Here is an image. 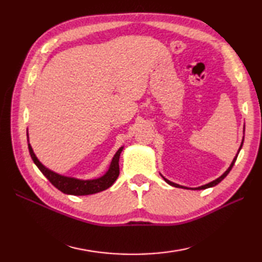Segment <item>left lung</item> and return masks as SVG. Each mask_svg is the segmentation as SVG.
Segmentation results:
<instances>
[{"label":"left lung","mask_w":262,"mask_h":262,"mask_svg":"<svg viewBox=\"0 0 262 262\" xmlns=\"http://www.w3.org/2000/svg\"><path fill=\"white\" fill-rule=\"evenodd\" d=\"M242 145H243V140H242V143H241V146H240V148H238V151H237V154H238V152H240V149L242 148ZM237 154L235 155V158L233 159V161H232V163H231V165L229 166V169H227L223 174H222L220 178H217V179H215V180H213L211 182H209V183H206V185H204V186H200V187H197V188H187V187H183V186H180V185H178V183H174V182H172V181H170V180H168L166 179V178H164L162 174V178L163 179L165 180V182L166 183H169L170 186H173V187H177V188H183V189H193V190H202V189H207V188H210V187H214V186H216V185H219V183L224 179V178L230 173V171L232 170V168H233V165H234V163H235V161H236V158H237Z\"/></svg>","instance_id":"1"}]
</instances>
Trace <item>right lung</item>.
<instances>
[{
	"mask_svg": "<svg viewBox=\"0 0 262 262\" xmlns=\"http://www.w3.org/2000/svg\"><path fill=\"white\" fill-rule=\"evenodd\" d=\"M28 148H29V153L31 155V159L33 161L38 169L42 172V174L45 176L47 179L51 181L54 187H56L58 190L66 194H73V196H86V194H93L100 191H103L105 189H108L114 185V182L117 180V178L119 176V157L124 146H121L118 151L114 155L113 161H111L110 166L108 171L105 172L103 176L97 179H90V180H82L76 179V178L66 177L58 174L56 172L49 170L46 168L40 161L38 160L36 154L33 153V149L29 143V136H28Z\"/></svg>",
	"mask_w": 262,
	"mask_h": 262,
	"instance_id": "1",
	"label": "right lung"
}]
</instances>
